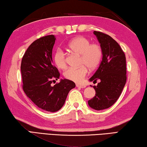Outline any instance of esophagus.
<instances>
[{
    "label": "esophagus",
    "mask_w": 147,
    "mask_h": 147,
    "mask_svg": "<svg viewBox=\"0 0 147 147\" xmlns=\"http://www.w3.org/2000/svg\"><path fill=\"white\" fill-rule=\"evenodd\" d=\"M76 86H77V87H79V88H85V87H86V85H84V84H79V83H77V84H76Z\"/></svg>",
    "instance_id": "1"
}]
</instances>
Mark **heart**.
I'll list each match as a JSON object with an SVG mask.
<instances>
[{"label": "heart", "instance_id": "1", "mask_svg": "<svg viewBox=\"0 0 147 147\" xmlns=\"http://www.w3.org/2000/svg\"><path fill=\"white\" fill-rule=\"evenodd\" d=\"M68 50L80 55L78 68H70L64 72V78L76 83L82 81L88 72L97 68L102 60L103 51L100 44H90L85 37L78 36L69 41L67 44ZM53 62L59 69H64L66 66V56L61 49H57L53 55Z\"/></svg>", "mask_w": 147, "mask_h": 147}]
</instances>
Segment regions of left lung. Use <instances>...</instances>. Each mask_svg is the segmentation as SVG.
<instances>
[{"label":"left lung","instance_id":"left-lung-1","mask_svg":"<svg viewBox=\"0 0 147 147\" xmlns=\"http://www.w3.org/2000/svg\"><path fill=\"white\" fill-rule=\"evenodd\" d=\"M102 47V61L90 81L100 83L93 86L96 96L88 101L93 109L100 111L112 106L121 94L126 82V57L119 44L110 36L94 31Z\"/></svg>","mask_w":147,"mask_h":147}]
</instances>
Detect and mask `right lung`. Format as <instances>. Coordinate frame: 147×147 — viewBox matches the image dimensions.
<instances>
[{
    "label": "right lung",
    "mask_w": 147,
    "mask_h": 147,
    "mask_svg": "<svg viewBox=\"0 0 147 147\" xmlns=\"http://www.w3.org/2000/svg\"><path fill=\"white\" fill-rule=\"evenodd\" d=\"M55 40L54 35H49L34 41L26 49L21 65L24 92L36 105L49 112L61 109L69 91L76 87L73 81L66 79L51 85L60 76L53 65Z\"/></svg>",
    "instance_id": "1"
}]
</instances>
